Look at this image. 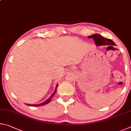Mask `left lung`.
Wrapping results in <instances>:
<instances>
[{
  "mask_svg": "<svg viewBox=\"0 0 131 131\" xmlns=\"http://www.w3.org/2000/svg\"><path fill=\"white\" fill-rule=\"evenodd\" d=\"M89 38H93L95 41L97 46L101 45H116V43L111 39L106 38L98 34H95L93 35L88 36Z\"/></svg>",
  "mask_w": 131,
  "mask_h": 131,
  "instance_id": "8db88e82",
  "label": "left lung"
}]
</instances>
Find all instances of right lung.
Returning a JSON list of instances; mask_svg holds the SVG:
<instances>
[{
  "mask_svg": "<svg viewBox=\"0 0 131 131\" xmlns=\"http://www.w3.org/2000/svg\"><path fill=\"white\" fill-rule=\"evenodd\" d=\"M57 86H58V84H56V88H55V90L54 91V92L52 94L50 95V97L49 98H48V99L47 100L45 101H44L42 103H41V104H37V105H31V104H26V105H27V106H43V105H44L45 104H48V103H49L50 101H51L52 98L53 97V96L54 95L55 93H56V91H57Z\"/></svg>",
  "mask_w": 131,
  "mask_h": 131,
  "instance_id": "add662e5",
  "label": "right lung"
}]
</instances>
